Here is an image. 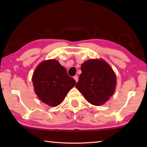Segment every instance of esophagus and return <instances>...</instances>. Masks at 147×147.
I'll list each match as a JSON object with an SVG mask.
<instances>
[{
    "mask_svg": "<svg viewBox=\"0 0 147 147\" xmlns=\"http://www.w3.org/2000/svg\"><path fill=\"white\" fill-rule=\"evenodd\" d=\"M73 78H74V80H75V81L77 82H78V76L75 75V76H74L73 77Z\"/></svg>",
    "mask_w": 147,
    "mask_h": 147,
    "instance_id": "34e87169",
    "label": "esophagus"
}]
</instances>
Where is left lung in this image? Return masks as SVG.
<instances>
[{
  "label": "left lung",
  "instance_id": "left-lung-1",
  "mask_svg": "<svg viewBox=\"0 0 147 147\" xmlns=\"http://www.w3.org/2000/svg\"><path fill=\"white\" fill-rule=\"evenodd\" d=\"M77 89L89 103L100 106L113 94L116 76L111 67L102 59H90L82 63Z\"/></svg>",
  "mask_w": 147,
  "mask_h": 147
}]
</instances>
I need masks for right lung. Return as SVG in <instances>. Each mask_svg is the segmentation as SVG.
<instances>
[{
	"mask_svg": "<svg viewBox=\"0 0 147 147\" xmlns=\"http://www.w3.org/2000/svg\"><path fill=\"white\" fill-rule=\"evenodd\" d=\"M35 93L47 105L57 106L76 84L58 61H44L37 67L32 76Z\"/></svg>",
	"mask_w": 147,
	"mask_h": 147,
	"instance_id": "obj_1",
	"label": "right lung"
}]
</instances>
